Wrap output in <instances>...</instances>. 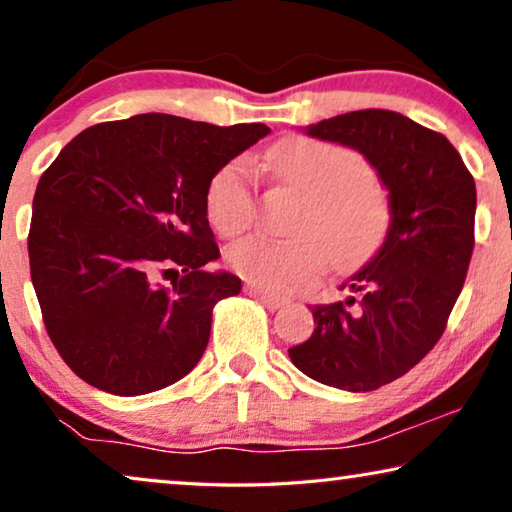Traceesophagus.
<instances>
[{
  "label": "esophagus",
  "mask_w": 512,
  "mask_h": 512,
  "mask_svg": "<svg viewBox=\"0 0 512 512\" xmlns=\"http://www.w3.org/2000/svg\"><path fill=\"white\" fill-rule=\"evenodd\" d=\"M247 293L251 298H256V300H261V303L268 307V310H279V307H282L286 300L284 298H277V296H270V293H265V291H261V289H256V286H247Z\"/></svg>",
  "instance_id": "1"
}]
</instances>
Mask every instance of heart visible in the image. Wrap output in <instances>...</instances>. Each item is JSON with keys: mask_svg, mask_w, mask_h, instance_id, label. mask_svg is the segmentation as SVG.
Wrapping results in <instances>:
<instances>
[{"mask_svg": "<svg viewBox=\"0 0 512 512\" xmlns=\"http://www.w3.org/2000/svg\"><path fill=\"white\" fill-rule=\"evenodd\" d=\"M279 181L310 195L296 240L254 235L233 244L226 261L242 279L268 293H291L317 282L333 261L356 268L380 247L389 228V202L370 184L368 160L347 146L289 137L268 153ZM207 216L216 233L235 237L256 216L247 158H235L207 186Z\"/></svg>", "mask_w": 512, "mask_h": 512, "instance_id": "heart-1", "label": "heart"}]
</instances>
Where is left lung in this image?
I'll list each match as a JSON object with an SVG mask.
<instances>
[{
	"label": "left lung",
	"instance_id": "left-lung-1",
	"mask_svg": "<svg viewBox=\"0 0 512 512\" xmlns=\"http://www.w3.org/2000/svg\"><path fill=\"white\" fill-rule=\"evenodd\" d=\"M305 135L368 160L389 193V228L340 286L352 296L312 305L314 333L289 356L328 387L373 391L415 368L445 331L473 254L475 181L447 137L396 111H349Z\"/></svg>",
	"mask_w": 512,
	"mask_h": 512
}]
</instances>
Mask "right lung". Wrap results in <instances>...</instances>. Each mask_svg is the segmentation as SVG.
<instances>
[{
	"label": "right lung",
	"instance_id": "right-lung-1",
	"mask_svg": "<svg viewBox=\"0 0 512 512\" xmlns=\"http://www.w3.org/2000/svg\"><path fill=\"white\" fill-rule=\"evenodd\" d=\"M265 135L263 123L137 114L83 130L41 174L32 284L55 349L83 382L142 396L198 366L214 305L242 289L205 268L221 256L207 186ZM160 267L185 275L165 290L152 282Z\"/></svg>",
	"mask_w": 512,
	"mask_h": 512
}]
</instances>
